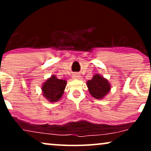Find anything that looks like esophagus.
<instances>
[{"mask_svg":"<svg viewBox=\"0 0 151 151\" xmlns=\"http://www.w3.org/2000/svg\"><path fill=\"white\" fill-rule=\"evenodd\" d=\"M73 79L78 80V79H80V76L78 73H75V74H73Z\"/></svg>","mask_w":151,"mask_h":151,"instance_id":"obj_1","label":"esophagus"}]
</instances>
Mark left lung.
<instances>
[{"instance_id":"8db88e82","label":"left lung","mask_w":151,"mask_h":151,"mask_svg":"<svg viewBox=\"0 0 151 151\" xmlns=\"http://www.w3.org/2000/svg\"><path fill=\"white\" fill-rule=\"evenodd\" d=\"M89 93L97 100L103 99L111 91V84L100 74L96 73L86 82Z\"/></svg>"}]
</instances>
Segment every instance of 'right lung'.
Masks as SVG:
<instances>
[{
	"label": "right lung",
	"instance_id": "add662e5",
	"mask_svg": "<svg viewBox=\"0 0 151 151\" xmlns=\"http://www.w3.org/2000/svg\"><path fill=\"white\" fill-rule=\"evenodd\" d=\"M66 86V80L58 79L55 75L51 76L42 84V96L49 102H56L61 99Z\"/></svg>",
	"mask_w": 151,
	"mask_h": 151
}]
</instances>
